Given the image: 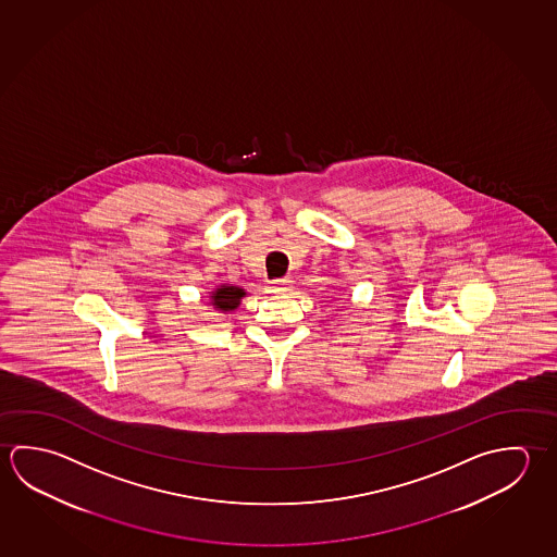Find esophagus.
Here are the masks:
<instances>
[{
	"label": "esophagus",
	"instance_id": "1",
	"mask_svg": "<svg viewBox=\"0 0 557 557\" xmlns=\"http://www.w3.org/2000/svg\"><path fill=\"white\" fill-rule=\"evenodd\" d=\"M292 289V280H275L270 285V292L272 293H287Z\"/></svg>",
	"mask_w": 557,
	"mask_h": 557
}]
</instances>
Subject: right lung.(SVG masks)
Returning <instances> with one entry per match:
<instances>
[{
  "instance_id": "right-lung-1",
  "label": "right lung",
  "mask_w": 557,
  "mask_h": 557,
  "mask_svg": "<svg viewBox=\"0 0 557 557\" xmlns=\"http://www.w3.org/2000/svg\"><path fill=\"white\" fill-rule=\"evenodd\" d=\"M246 292L243 287L236 285H221L216 287L215 292L211 293V305L215 307L216 311L228 312L235 311L236 307L240 305V299L245 297Z\"/></svg>"
}]
</instances>
